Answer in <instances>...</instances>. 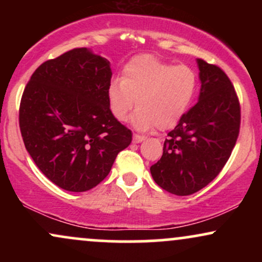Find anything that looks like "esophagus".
<instances>
[{"label": "esophagus", "instance_id": "obj_1", "mask_svg": "<svg viewBox=\"0 0 262 262\" xmlns=\"http://www.w3.org/2000/svg\"><path fill=\"white\" fill-rule=\"evenodd\" d=\"M144 139H145V138L141 137V135H139V134H134L133 135V141H134V143H141V141H143Z\"/></svg>", "mask_w": 262, "mask_h": 262}]
</instances>
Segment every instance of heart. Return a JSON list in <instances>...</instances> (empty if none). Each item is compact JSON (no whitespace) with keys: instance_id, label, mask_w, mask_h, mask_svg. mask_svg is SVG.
Instances as JSON below:
<instances>
[{"instance_id":"obj_1","label":"heart","mask_w":262,"mask_h":262,"mask_svg":"<svg viewBox=\"0 0 262 262\" xmlns=\"http://www.w3.org/2000/svg\"><path fill=\"white\" fill-rule=\"evenodd\" d=\"M197 91V75L189 66L172 65L151 55H138L111 81L108 104L118 121H125L137 102L133 125L140 130L175 127Z\"/></svg>"}]
</instances>
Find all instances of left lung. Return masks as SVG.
<instances>
[{
    "label": "left lung",
    "mask_w": 262,
    "mask_h": 262,
    "mask_svg": "<svg viewBox=\"0 0 262 262\" xmlns=\"http://www.w3.org/2000/svg\"><path fill=\"white\" fill-rule=\"evenodd\" d=\"M198 102L169 132L161 159L150 167L154 181L177 196L194 193L219 175L235 146L240 103L227 74L197 59Z\"/></svg>",
    "instance_id": "obj_1"
}]
</instances>
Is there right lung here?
Listing matches in <instances>:
<instances>
[{
	"mask_svg": "<svg viewBox=\"0 0 262 262\" xmlns=\"http://www.w3.org/2000/svg\"><path fill=\"white\" fill-rule=\"evenodd\" d=\"M110 61L76 48L41 64L23 91L19 128L38 169L60 188L85 192L110 173L130 129L108 104Z\"/></svg>",
	"mask_w": 262,
	"mask_h": 262,
	"instance_id": "right-lung-1",
	"label": "right lung"
}]
</instances>
